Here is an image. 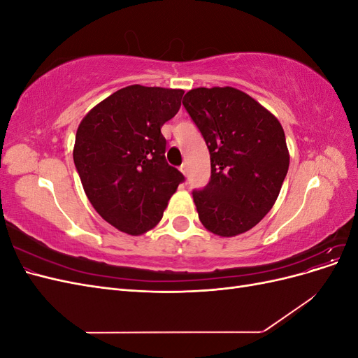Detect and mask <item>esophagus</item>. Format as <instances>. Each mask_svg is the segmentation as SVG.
<instances>
[{
	"mask_svg": "<svg viewBox=\"0 0 358 358\" xmlns=\"http://www.w3.org/2000/svg\"><path fill=\"white\" fill-rule=\"evenodd\" d=\"M180 171H182L183 176H187L188 175V166L187 164H182L180 166Z\"/></svg>",
	"mask_w": 358,
	"mask_h": 358,
	"instance_id": "1",
	"label": "esophagus"
}]
</instances>
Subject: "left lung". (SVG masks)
<instances>
[{
  "label": "left lung",
  "mask_w": 358,
  "mask_h": 358,
  "mask_svg": "<svg viewBox=\"0 0 358 358\" xmlns=\"http://www.w3.org/2000/svg\"><path fill=\"white\" fill-rule=\"evenodd\" d=\"M182 103L210 154V182L192 192L201 224L221 237L251 230L273 208L287 176L282 125L233 86L191 90Z\"/></svg>",
  "instance_id": "8db88e82"
}]
</instances>
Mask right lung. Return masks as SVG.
Returning <instances> with one entry per match:
<instances>
[{
	"label": "right lung",
	"instance_id": "add662e5",
	"mask_svg": "<svg viewBox=\"0 0 358 358\" xmlns=\"http://www.w3.org/2000/svg\"><path fill=\"white\" fill-rule=\"evenodd\" d=\"M183 92L129 85L94 106L78 127L73 159L85 194L119 231L140 236L152 230L183 180L167 164L161 134Z\"/></svg>",
	"mask_w": 358,
	"mask_h": 358
}]
</instances>
